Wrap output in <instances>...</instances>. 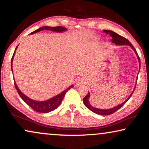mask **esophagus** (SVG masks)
Segmentation results:
<instances>
[{
  "label": "esophagus",
  "instance_id": "esophagus-1",
  "mask_svg": "<svg viewBox=\"0 0 149 149\" xmlns=\"http://www.w3.org/2000/svg\"><path fill=\"white\" fill-rule=\"evenodd\" d=\"M85 84V81L83 79H78L76 80V82H75V84H76V86H79V85H82L83 84Z\"/></svg>",
  "mask_w": 149,
  "mask_h": 149
}]
</instances>
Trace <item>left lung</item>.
<instances>
[{"label": "left lung", "instance_id": "left-lung-1", "mask_svg": "<svg viewBox=\"0 0 149 149\" xmlns=\"http://www.w3.org/2000/svg\"><path fill=\"white\" fill-rule=\"evenodd\" d=\"M103 31L106 33L107 34L110 35V36L112 37V42H113V43H114L116 45H128V46H130L131 47H132V49L134 50L135 53L136 54V55H137V58L139 60V67L141 66L140 65V64H141L140 58L137 53V51H136L135 48L133 47L132 44L131 43V42L128 41L127 39H125L123 37L121 36V35H118V33H115L112 31H110V30H103ZM135 86L134 88V90H135ZM134 90H133V91H134ZM133 91L131 93V95L129 96V97H128L127 99H126L124 102H122V104L118 105V106H116V107H115L114 108H110V109H99V108L93 107L89 102V98H90V93L89 92H88V94L84 98L83 101H84V103L85 107H86L88 109H89L91 111H92V112L95 113V114H99L101 116L110 115V114H113V113H114L115 112H116L118 110H119L121 107H123V104H124L125 103L127 102L128 100H129V99L131 97V96H132V95L133 94Z\"/></svg>", "mask_w": 149, "mask_h": 149}]
</instances>
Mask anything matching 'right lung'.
I'll return each instance as SVG.
<instances>
[{"label": "right lung", "mask_w": 149, "mask_h": 149, "mask_svg": "<svg viewBox=\"0 0 149 149\" xmlns=\"http://www.w3.org/2000/svg\"><path fill=\"white\" fill-rule=\"evenodd\" d=\"M42 30H50V31H52L54 32L62 33L64 31H67V29L62 26H58V27L42 26L41 27H40V28L37 29V30H35V31L31 32L30 34H33V33H35L42 31ZM17 47H18V45L16 47V49H15V51L14 52V54L13 56H12V60H11V69H12V72H13V70H12V61H13L15 52H16ZM14 85L17 93H18L19 95L20 96V97L22 98V100H23L27 105H29L33 110L40 113H48V112H51V111L54 110L55 109H56V108L60 105V104H61L62 100H63V99H64L65 93H66L68 91L71 89V88H72L73 86H74V85H71V86H70L68 88H67L66 89L64 90V91H62L60 94L55 96V97H52L49 100H45V101H37V100H34L31 99H30V98H29L28 97H27L26 95H24V93L19 90V89L16 84V83L15 82V80H14Z\"/></svg>", "instance_id": "obj_1"}]
</instances>
